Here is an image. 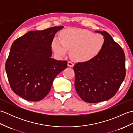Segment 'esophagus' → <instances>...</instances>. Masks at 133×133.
<instances>
[{"mask_svg": "<svg viewBox=\"0 0 133 133\" xmlns=\"http://www.w3.org/2000/svg\"><path fill=\"white\" fill-rule=\"evenodd\" d=\"M67 65H68V66L69 67H73L74 66V63H72V62H70V61H69L68 62V63H67Z\"/></svg>", "mask_w": 133, "mask_h": 133, "instance_id": "1", "label": "esophagus"}]
</instances>
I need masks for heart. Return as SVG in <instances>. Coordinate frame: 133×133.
Listing matches in <instances>:
<instances>
[{"label": "heart", "instance_id": "obj_1", "mask_svg": "<svg viewBox=\"0 0 133 133\" xmlns=\"http://www.w3.org/2000/svg\"><path fill=\"white\" fill-rule=\"evenodd\" d=\"M61 40L54 38L52 48L56 54L64 56L70 50L75 61L86 62L100 52L104 43L102 36L84 29H67L61 34Z\"/></svg>", "mask_w": 133, "mask_h": 133}]
</instances>
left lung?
I'll list each match as a JSON object with an SVG mask.
<instances>
[{
    "mask_svg": "<svg viewBox=\"0 0 133 133\" xmlns=\"http://www.w3.org/2000/svg\"><path fill=\"white\" fill-rule=\"evenodd\" d=\"M103 36L100 52L91 60L76 63L75 87L81 98L94 103L114 97L126 75L125 55L119 44L105 31H95Z\"/></svg>",
    "mask_w": 133,
    "mask_h": 133,
    "instance_id": "obj_1",
    "label": "left lung"
}]
</instances>
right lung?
Instances as JSON below:
<instances>
[{
  "instance_id": "right-lung-1",
  "label": "right lung",
  "mask_w": 133,
  "mask_h": 133,
  "mask_svg": "<svg viewBox=\"0 0 133 133\" xmlns=\"http://www.w3.org/2000/svg\"><path fill=\"white\" fill-rule=\"evenodd\" d=\"M63 26L31 31L13 42L5 63L8 80L16 94L27 101L43 99L59 73L67 67L66 61L51 58V44Z\"/></svg>"
}]
</instances>
